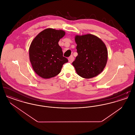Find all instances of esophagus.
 I'll use <instances>...</instances> for the list:
<instances>
[{"instance_id":"esophagus-1","label":"esophagus","mask_w":135,"mask_h":135,"mask_svg":"<svg viewBox=\"0 0 135 135\" xmlns=\"http://www.w3.org/2000/svg\"><path fill=\"white\" fill-rule=\"evenodd\" d=\"M74 58L73 56H71L68 58V60L70 63H72L74 61Z\"/></svg>"}]
</instances>
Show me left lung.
Listing matches in <instances>:
<instances>
[{"mask_svg":"<svg viewBox=\"0 0 135 135\" xmlns=\"http://www.w3.org/2000/svg\"><path fill=\"white\" fill-rule=\"evenodd\" d=\"M78 55L72 65L77 74L84 78H91L99 75L105 68L108 51L103 41L92 34L76 35Z\"/></svg>","mask_w":135,"mask_h":135,"instance_id":"1","label":"left lung"}]
</instances>
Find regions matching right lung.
I'll return each mask as SVG.
<instances>
[{"label":"right lung","instance_id":"add662e5","mask_svg":"<svg viewBox=\"0 0 135 135\" xmlns=\"http://www.w3.org/2000/svg\"><path fill=\"white\" fill-rule=\"evenodd\" d=\"M65 34L63 30L48 28L39 33L32 41L29 58L33 70L39 76L46 79L56 76L63 64L68 62L58 44Z\"/></svg>","mask_w":135,"mask_h":135}]
</instances>
